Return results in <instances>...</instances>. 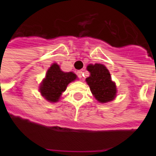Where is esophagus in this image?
Here are the masks:
<instances>
[{
	"mask_svg": "<svg viewBox=\"0 0 156 156\" xmlns=\"http://www.w3.org/2000/svg\"><path fill=\"white\" fill-rule=\"evenodd\" d=\"M77 75L79 78H83V73L82 71H78L77 72Z\"/></svg>",
	"mask_w": 156,
	"mask_h": 156,
	"instance_id": "obj_1",
	"label": "esophagus"
}]
</instances>
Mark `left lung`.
Returning a JSON list of instances; mask_svg holds the SVG:
<instances>
[{"label":"left lung","instance_id":"8db88e82","mask_svg":"<svg viewBox=\"0 0 156 156\" xmlns=\"http://www.w3.org/2000/svg\"><path fill=\"white\" fill-rule=\"evenodd\" d=\"M87 69L90 72V76L86 78V82L95 98L100 103L112 101L116 96L117 90L106 67L96 63L88 65Z\"/></svg>","mask_w":156,"mask_h":156}]
</instances>
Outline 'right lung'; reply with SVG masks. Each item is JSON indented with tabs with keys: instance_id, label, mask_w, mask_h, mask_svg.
<instances>
[{
	"instance_id": "right-lung-1",
	"label": "right lung",
	"mask_w": 156,
	"mask_h": 156,
	"mask_svg": "<svg viewBox=\"0 0 156 156\" xmlns=\"http://www.w3.org/2000/svg\"><path fill=\"white\" fill-rule=\"evenodd\" d=\"M77 78L73 73H64L61 71L57 63H53L48 69L46 78L40 87L41 95L49 102H57L67 88L69 83Z\"/></svg>"
}]
</instances>
